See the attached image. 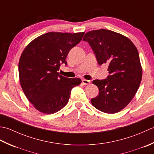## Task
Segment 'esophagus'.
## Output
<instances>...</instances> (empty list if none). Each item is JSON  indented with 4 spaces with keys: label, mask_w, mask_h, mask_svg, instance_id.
I'll list each match as a JSON object with an SVG mask.
<instances>
[{
    "label": "esophagus",
    "mask_w": 154,
    "mask_h": 154,
    "mask_svg": "<svg viewBox=\"0 0 154 154\" xmlns=\"http://www.w3.org/2000/svg\"><path fill=\"white\" fill-rule=\"evenodd\" d=\"M82 81V83L84 84V85H88V84L91 82L90 80H88L85 79H83Z\"/></svg>",
    "instance_id": "34e87169"
}]
</instances>
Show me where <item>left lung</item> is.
I'll use <instances>...</instances> for the list:
<instances>
[{
    "mask_svg": "<svg viewBox=\"0 0 154 154\" xmlns=\"http://www.w3.org/2000/svg\"><path fill=\"white\" fill-rule=\"evenodd\" d=\"M98 64H108L106 79L95 80L99 94L91 99L98 110L114 114L122 110L133 99L142 77L139 53L131 40L120 34L100 29L85 34Z\"/></svg>",
    "mask_w": 154,
    "mask_h": 154,
    "instance_id": "1",
    "label": "left lung"
}]
</instances>
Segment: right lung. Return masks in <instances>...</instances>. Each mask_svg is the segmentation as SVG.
<instances>
[{
  "label": "right lung",
  "mask_w": 154,
  "mask_h": 154,
  "mask_svg": "<svg viewBox=\"0 0 154 154\" xmlns=\"http://www.w3.org/2000/svg\"><path fill=\"white\" fill-rule=\"evenodd\" d=\"M84 32H48L37 37L20 56L18 73L25 96L38 110L54 114L67 104L71 90L81 83L78 78H68L58 72L60 65L79 43Z\"/></svg>",
  "instance_id": "right-lung-1"
}]
</instances>
